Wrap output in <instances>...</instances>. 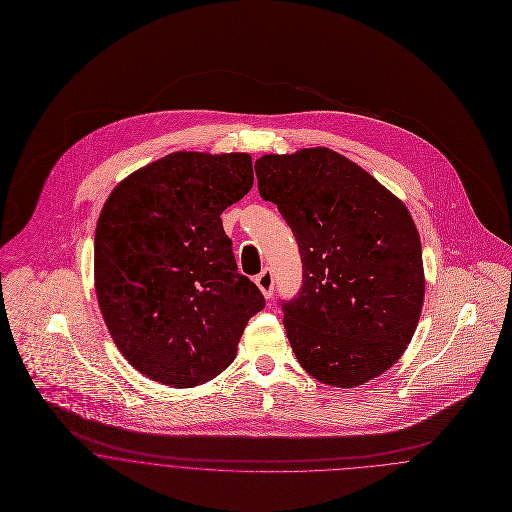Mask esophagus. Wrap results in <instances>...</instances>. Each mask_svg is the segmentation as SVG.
Here are the masks:
<instances>
[{"label":"esophagus","mask_w":512,"mask_h":512,"mask_svg":"<svg viewBox=\"0 0 512 512\" xmlns=\"http://www.w3.org/2000/svg\"><path fill=\"white\" fill-rule=\"evenodd\" d=\"M255 284L259 286V290L263 292V296H265V298H271V294H273V288H275V279H273V273H271V269H265V271H261V273L255 277Z\"/></svg>","instance_id":"1"}]
</instances>
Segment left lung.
I'll return each instance as SVG.
<instances>
[{
	"label": "left lung",
	"mask_w": 512,
	"mask_h": 512,
	"mask_svg": "<svg viewBox=\"0 0 512 512\" xmlns=\"http://www.w3.org/2000/svg\"><path fill=\"white\" fill-rule=\"evenodd\" d=\"M259 194L292 229L302 286L281 302L308 375L353 389L393 367L424 302L420 235L406 206L340 153L314 147L255 161Z\"/></svg>",
	"instance_id": "left-lung-1"
}]
</instances>
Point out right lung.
<instances>
[{
	"label": "right lung",
	"instance_id": "add662e5",
	"mask_svg": "<svg viewBox=\"0 0 512 512\" xmlns=\"http://www.w3.org/2000/svg\"><path fill=\"white\" fill-rule=\"evenodd\" d=\"M253 186L247 153H171L121 180L94 239L104 322L145 377L188 389L235 359L261 290L237 273L222 212Z\"/></svg>",
	"mask_w": 512,
	"mask_h": 512
}]
</instances>
